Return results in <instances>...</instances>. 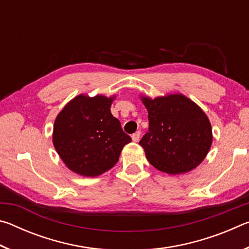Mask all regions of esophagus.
Wrapping results in <instances>:
<instances>
[{
  "label": "esophagus",
  "mask_w": 249,
  "mask_h": 249,
  "mask_svg": "<svg viewBox=\"0 0 249 249\" xmlns=\"http://www.w3.org/2000/svg\"><path fill=\"white\" fill-rule=\"evenodd\" d=\"M140 138H141V132H140V130H138V132H136V133H134L132 135L133 142H138V141H140Z\"/></svg>",
  "instance_id": "esophagus-1"
}]
</instances>
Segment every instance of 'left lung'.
I'll return each instance as SVG.
<instances>
[{"mask_svg": "<svg viewBox=\"0 0 249 249\" xmlns=\"http://www.w3.org/2000/svg\"><path fill=\"white\" fill-rule=\"evenodd\" d=\"M149 127L140 145L156 169L185 174L203 161L212 145V127L201 107L182 94L151 100L142 96Z\"/></svg>", "mask_w": 249, "mask_h": 249, "instance_id": "1", "label": "left lung"}]
</instances>
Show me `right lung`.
Masks as SVG:
<instances>
[{
	"label": "right lung",
	"mask_w": 249,
	"mask_h": 249,
	"mask_svg": "<svg viewBox=\"0 0 249 249\" xmlns=\"http://www.w3.org/2000/svg\"><path fill=\"white\" fill-rule=\"evenodd\" d=\"M112 98L80 94L62 108L53 125V142L71 171L98 177L119 161L123 147L132 142L112 115Z\"/></svg>",
	"instance_id": "right-lung-1"
}]
</instances>
